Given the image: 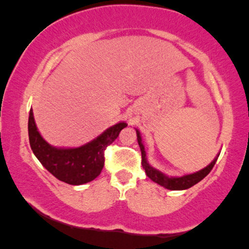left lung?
<instances>
[{"label":"left lung","mask_w":249,"mask_h":249,"mask_svg":"<svg viewBox=\"0 0 249 249\" xmlns=\"http://www.w3.org/2000/svg\"><path fill=\"white\" fill-rule=\"evenodd\" d=\"M137 134V142H139V145L141 148V154H142V166L144 169L145 175L153 180V182L158 183L161 187L166 188V189L170 190H184L188 189V188L193 187L196 183H199L200 180L203 179L208 173L211 172V170L213 169L214 166L215 161H217L218 158H215L212 162H211L208 166H206L205 169L200 170V171L195 172V173H190V175H185L182 176V177H169V176L164 175L162 172L158 171L157 169L150 166L147 161V158H145V150H144V145L142 143V139H141V135L139 130H136Z\"/></svg>","instance_id":"obj_1"}]
</instances>
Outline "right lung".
I'll return each mask as SVG.
<instances>
[{
    "instance_id": "add662e5",
    "label": "right lung",
    "mask_w": 249,
    "mask_h": 249,
    "mask_svg": "<svg viewBox=\"0 0 249 249\" xmlns=\"http://www.w3.org/2000/svg\"><path fill=\"white\" fill-rule=\"evenodd\" d=\"M126 126V123L120 122L82 147L56 148L41 136L31 108L29 115V140L34 154L54 177L67 184L79 185L91 182L101 173L105 165V150Z\"/></svg>"
}]
</instances>
